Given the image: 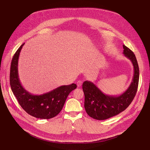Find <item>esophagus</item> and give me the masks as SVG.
<instances>
[{"label":"esophagus","instance_id":"obj_1","mask_svg":"<svg viewBox=\"0 0 150 150\" xmlns=\"http://www.w3.org/2000/svg\"><path fill=\"white\" fill-rule=\"evenodd\" d=\"M82 83V81H81V80H78L77 82H76V84H77V86L79 87H81V85Z\"/></svg>","mask_w":150,"mask_h":150}]
</instances>
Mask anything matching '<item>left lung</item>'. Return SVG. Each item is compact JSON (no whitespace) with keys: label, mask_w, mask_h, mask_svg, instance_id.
Masks as SVG:
<instances>
[{"label":"left lung","mask_w":150,"mask_h":150,"mask_svg":"<svg viewBox=\"0 0 150 150\" xmlns=\"http://www.w3.org/2000/svg\"><path fill=\"white\" fill-rule=\"evenodd\" d=\"M123 54L129 59L134 67V76L128 88L117 96L104 94L93 82L85 81L82 84L85 96L84 108L87 113L94 119L105 120L124 111L134 100L138 86L139 67L134 53L123 45Z\"/></svg>","instance_id":"1"}]
</instances>
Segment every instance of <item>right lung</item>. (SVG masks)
Returning <instances> with one entry per match:
<instances>
[{
    "mask_svg": "<svg viewBox=\"0 0 150 150\" xmlns=\"http://www.w3.org/2000/svg\"><path fill=\"white\" fill-rule=\"evenodd\" d=\"M21 45L15 53L11 62L10 85L19 105L30 115L36 118L49 119L55 117L62 110L69 93L76 88L74 83L62 85L48 93L34 95L21 85L18 76V59Z\"/></svg>",
    "mask_w": 150,
    "mask_h": 150,
    "instance_id": "add662e5",
    "label": "right lung"
}]
</instances>
